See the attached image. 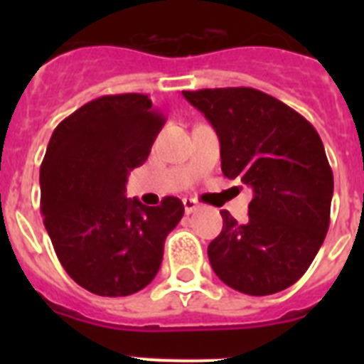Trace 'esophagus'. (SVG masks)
<instances>
[{
    "label": "esophagus",
    "mask_w": 364,
    "mask_h": 364,
    "mask_svg": "<svg viewBox=\"0 0 364 364\" xmlns=\"http://www.w3.org/2000/svg\"><path fill=\"white\" fill-rule=\"evenodd\" d=\"M184 211H186V215H191L193 211H197L198 210V204H197V200H195V198H184Z\"/></svg>",
    "instance_id": "1"
}]
</instances>
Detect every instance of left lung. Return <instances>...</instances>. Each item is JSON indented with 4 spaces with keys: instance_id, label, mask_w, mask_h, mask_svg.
Segmentation results:
<instances>
[{
    "instance_id": "left-lung-1",
    "label": "left lung",
    "mask_w": 364,
    "mask_h": 364,
    "mask_svg": "<svg viewBox=\"0 0 364 364\" xmlns=\"http://www.w3.org/2000/svg\"><path fill=\"white\" fill-rule=\"evenodd\" d=\"M213 125L222 173L253 189L247 222L222 210L220 235L208 246L224 284L272 295L304 275L330 226L333 173L321 136L297 111L252 87L184 91Z\"/></svg>"
}]
</instances>
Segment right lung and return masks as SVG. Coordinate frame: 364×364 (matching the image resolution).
<instances>
[{"label":"right lung","instance_id":"obj_1","mask_svg":"<svg viewBox=\"0 0 364 364\" xmlns=\"http://www.w3.org/2000/svg\"><path fill=\"white\" fill-rule=\"evenodd\" d=\"M164 122L147 95H109L82 105L50 136L40 167L45 230L70 279L91 294L146 288L184 217L175 197L154 208L125 197L127 175L146 162Z\"/></svg>","mask_w":364,"mask_h":364}]
</instances>
